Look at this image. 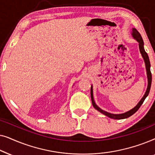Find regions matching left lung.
<instances>
[{
  "mask_svg": "<svg viewBox=\"0 0 155 155\" xmlns=\"http://www.w3.org/2000/svg\"><path fill=\"white\" fill-rule=\"evenodd\" d=\"M132 35L133 37L135 38V39L138 41L139 43V48H140V51L142 56L145 61V66H146V71H147V79H148V85H147V90H146L145 94H144V96L143 98L141 99V100L139 101V103L136 105V107L133 108V109L130 110V111L128 112H126L124 114H110L108 113V112L103 111L102 109H101L98 106H97L96 104H95L94 101V98H93V91H92V87H91V99H92V105L95 109H96L97 111H99V112H101V114H104L108 117L113 118V119H124V118H126L130 117V116H132L133 114H134L135 112H136L137 110L139 109V108L140 107V106L143 104V101H145V99L146 97H147V95L149 94L150 90V87H151V83H152V73L151 71H150V60H149V57H148V55L147 53L145 52V49H144V43L143 41V39H142L140 34L138 31H137L136 29L133 28L132 30Z\"/></svg>",
  "mask_w": 155,
  "mask_h": 155,
  "instance_id": "obj_1",
  "label": "left lung"
}]
</instances>
